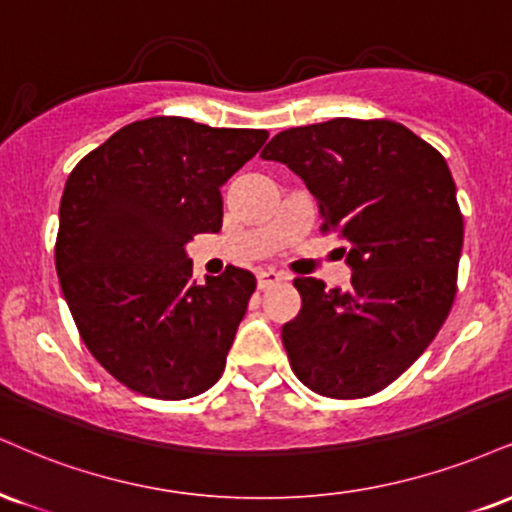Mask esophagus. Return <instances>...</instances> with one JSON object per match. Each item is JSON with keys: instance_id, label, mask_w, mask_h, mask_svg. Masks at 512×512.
<instances>
[{"instance_id": "34e87169", "label": "esophagus", "mask_w": 512, "mask_h": 512, "mask_svg": "<svg viewBox=\"0 0 512 512\" xmlns=\"http://www.w3.org/2000/svg\"><path fill=\"white\" fill-rule=\"evenodd\" d=\"M279 281H281V274H276V272H260V274H257V288H260V291H264V288L276 286Z\"/></svg>"}]
</instances>
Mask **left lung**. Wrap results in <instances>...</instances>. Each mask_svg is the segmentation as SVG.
<instances>
[{
    "mask_svg": "<svg viewBox=\"0 0 512 512\" xmlns=\"http://www.w3.org/2000/svg\"><path fill=\"white\" fill-rule=\"evenodd\" d=\"M303 178L322 231L346 240L350 286L295 279L303 298L281 338L307 389L365 398L427 350L455 298L463 214L446 159L400 123L331 119L262 150Z\"/></svg>",
    "mask_w": 512,
    "mask_h": 512,
    "instance_id": "8db88e82",
    "label": "left lung"
}]
</instances>
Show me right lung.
Masks as SVG:
<instances>
[{
	"label": "right lung",
	"instance_id": "obj_1",
	"mask_svg": "<svg viewBox=\"0 0 512 512\" xmlns=\"http://www.w3.org/2000/svg\"><path fill=\"white\" fill-rule=\"evenodd\" d=\"M267 131L155 116L116 131L64 186L54 262L95 360L131 391L183 400L214 386L255 293L226 267L193 279L186 245L219 233L221 186Z\"/></svg>",
	"mask_w": 512,
	"mask_h": 512
}]
</instances>
